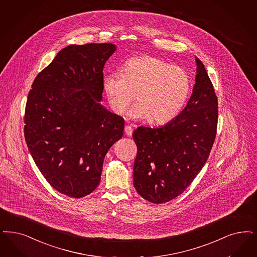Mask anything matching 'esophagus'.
I'll return each mask as SVG.
<instances>
[{
    "label": "esophagus",
    "mask_w": 257,
    "mask_h": 257,
    "mask_svg": "<svg viewBox=\"0 0 257 257\" xmlns=\"http://www.w3.org/2000/svg\"><path fill=\"white\" fill-rule=\"evenodd\" d=\"M124 132H125L126 136L131 137L132 134H133V128L131 126H129V125H126L125 128H124Z\"/></svg>",
    "instance_id": "34e87169"
}]
</instances>
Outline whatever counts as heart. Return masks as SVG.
<instances>
[{"label":"heart","mask_w":257,"mask_h":257,"mask_svg":"<svg viewBox=\"0 0 257 257\" xmlns=\"http://www.w3.org/2000/svg\"><path fill=\"white\" fill-rule=\"evenodd\" d=\"M103 89L115 114H124L136 96L138 104L130 111V116L163 124L175 118L186 104L192 80L186 69L144 56L126 62L120 75L106 77Z\"/></svg>","instance_id":"1"}]
</instances>
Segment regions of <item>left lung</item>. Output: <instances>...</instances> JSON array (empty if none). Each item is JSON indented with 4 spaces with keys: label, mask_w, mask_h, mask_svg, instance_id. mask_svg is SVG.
<instances>
[{
    "label": "left lung",
    "mask_w": 257,
    "mask_h": 257,
    "mask_svg": "<svg viewBox=\"0 0 257 257\" xmlns=\"http://www.w3.org/2000/svg\"><path fill=\"white\" fill-rule=\"evenodd\" d=\"M195 62V84L184 110L160 128L140 126L134 131V186L152 203L181 195L203 168L215 140L217 97L203 63L196 57Z\"/></svg>",
    "instance_id": "left-lung-1"
}]
</instances>
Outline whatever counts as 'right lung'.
Segmentation results:
<instances>
[{
  "instance_id": "right-lung-1",
  "label": "right lung",
  "mask_w": 257,
  "mask_h": 257,
  "mask_svg": "<svg viewBox=\"0 0 257 257\" xmlns=\"http://www.w3.org/2000/svg\"><path fill=\"white\" fill-rule=\"evenodd\" d=\"M112 44L68 45L41 71L27 97L24 133L47 182L80 198L99 184L103 160L123 136L124 119L99 101Z\"/></svg>"
}]
</instances>
